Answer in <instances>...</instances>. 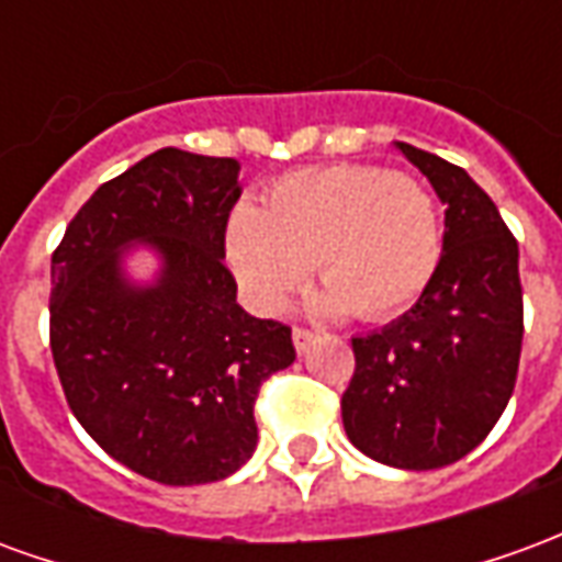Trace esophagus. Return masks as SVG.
Instances as JSON below:
<instances>
[{
    "instance_id": "34e87169",
    "label": "esophagus",
    "mask_w": 562,
    "mask_h": 562,
    "mask_svg": "<svg viewBox=\"0 0 562 562\" xmlns=\"http://www.w3.org/2000/svg\"><path fill=\"white\" fill-rule=\"evenodd\" d=\"M292 340H294V349H297V355H304L306 349H310V346L318 340V334H313V330H306V328H294Z\"/></svg>"
}]
</instances>
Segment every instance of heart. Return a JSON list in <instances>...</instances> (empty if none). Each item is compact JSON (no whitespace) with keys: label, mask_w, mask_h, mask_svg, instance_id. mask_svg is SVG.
<instances>
[{"label":"heart","mask_w":562,"mask_h":562,"mask_svg":"<svg viewBox=\"0 0 562 562\" xmlns=\"http://www.w3.org/2000/svg\"><path fill=\"white\" fill-rule=\"evenodd\" d=\"M442 256L430 189L373 165H340L282 177L265 204L244 201L225 225V258L249 304L277 310L313 268L325 289L322 316L391 318L413 306Z\"/></svg>","instance_id":"1"}]
</instances>
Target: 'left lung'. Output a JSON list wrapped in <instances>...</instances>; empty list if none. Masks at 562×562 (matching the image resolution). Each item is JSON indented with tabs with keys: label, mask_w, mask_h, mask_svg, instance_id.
<instances>
[{
	"label": "left lung",
	"mask_w": 562,
	"mask_h": 562,
	"mask_svg": "<svg viewBox=\"0 0 562 562\" xmlns=\"http://www.w3.org/2000/svg\"><path fill=\"white\" fill-rule=\"evenodd\" d=\"M446 204L434 280L401 318L355 337L342 427L397 470H439L491 434L518 376L524 301L518 244L470 173L394 140Z\"/></svg>",
	"instance_id": "obj_1"
}]
</instances>
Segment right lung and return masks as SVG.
<instances>
[{
  "label": "right lung",
  "instance_id": "1",
  "mask_svg": "<svg viewBox=\"0 0 562 562\" xmlns=\"http://www.w3.org/2000/svg\"><path fill=\"white\" fill-rule=\"evenodd\" d=\"M237 159L165 147L99 186L50 261V352L71 413L123 467L161 484L228 479L258 446L261 382L292 330L237 304L225 225ZM144 248L147 278L131 270Z\"/></svg>",
  "mask_w": 562,
  "mask_h": 562
}]
</instances>
